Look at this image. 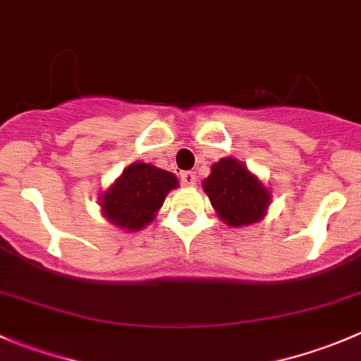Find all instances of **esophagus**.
Segmentation results:
<instances>
[{
    "label": "esophagus",
    "instance_id": "obj_1",
    "mask_svg": "<svg viewBox=\"0 0 361 361\" xmlns=\"http://www.w3.org/2000/svg\"><path fill=\"white\" fill-rule=\"evenodd\" d=\"M180 180H181V183L185 185V187H194L195 180H197V178H195V174L192 173V171H185V173L180 174Z\"/></svg>",
    "mask_w": 361,
    "mask_h": 361
}]
</instances>
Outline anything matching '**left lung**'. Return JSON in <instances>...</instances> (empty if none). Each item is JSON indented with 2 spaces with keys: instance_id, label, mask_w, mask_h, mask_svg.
I'll use <instances>...</instances> for the list:
<instances>
[{
  "instance_id": "8db88e82",
  "label": "left lung",
  "mask_w": 361,
  "mask_h": 361,
  "mask_svg": "<svg viewBox=\"0 0 361 361\" xmlns=\"http://www.w3.org/2000/svg\"><path fill=\"white\" fill-rule=\"evenodd\" d=\"M220 220L231 227H245L260 221L271 204V192L239 160L225 157L211 166V174L202 181Z\"/></svg>"
}]
</instances>
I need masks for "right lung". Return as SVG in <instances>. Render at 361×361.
I'll return each instance as SVG.
<instances>
[{
  "instance_id": "add662e5",
  "label": "right lung",
  "mask_w": 361,
  "mask_h": 361,
  "mask_svg": "<svg viewBox=\"0 0 361 361\" xmlns=\"http://www.w3.org/2000/svg\"><path fill=\"white\" fill-rule=\"evenodd\" d=\"M176 187L178 178L169 171L134 162L101 195V209L108 221L126 232L141 231L154 220L166 195Z\"/></svg>"
}]
</instances>
